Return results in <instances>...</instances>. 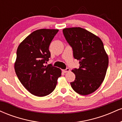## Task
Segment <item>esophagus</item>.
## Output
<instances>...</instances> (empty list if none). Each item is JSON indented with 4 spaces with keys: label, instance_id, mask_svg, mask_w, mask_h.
<instances>
[{
    "label": "esophagus",
    "instance_id": "esophagus-1",
    "mask_svg": "<svg viewBox=\"0 0 122 122\" xmlns=\"http://www.w3.org/2000/svg\"><path fill=\"white\" fill-rule=\"evenodd\" d=\"M63 72H64V73H67V72H69L70 71V69L69 68H66V69H64V70H63Z\"/></svg>",
    "mask_w": 122,
    "mask_h": 122
}]
</instances>
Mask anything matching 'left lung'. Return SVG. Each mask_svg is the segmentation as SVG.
<instances>
[{"instance_id":"8db88e82","label":"left lung","mask_w":122,"mask_h":122,"mask_svg":"<svg viewBox=\"0 0 122 122\" xmlns=\"http://www.w3.org/2000/svg\"><path fill=\"white\" fill-rule=\"evenodd\" d=\"M64 37L72 47L73 57L79 60V69L72 70L76 76L71 85L74 91L87 95L97 90L104 81L108 57L103 43L97 36L81 27L65 28Z\"/></svg>"}]
</instances>
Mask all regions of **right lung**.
I'll return each instance as SVG.
<instances>
[{
  "label": "right lung",
  "instance_id": "add662e5",
  "mask_svg": "<svg viewBox=\"0 0 122 122\" xmlns=\"http://www.w3.org/2000/svg\"><path fill=\"white\" fill-rule=\"evenodd\" d=\"M57 29H42L33 31L18 46L15 71L22 84L39 97L51 93L56 86L61 70L51 64L45 65L50 57L49 47Z\"/></svg>",
  "mask_w": 122,
  "mask_h": 122
}]
</instances>
